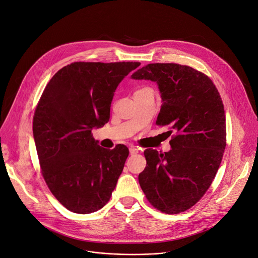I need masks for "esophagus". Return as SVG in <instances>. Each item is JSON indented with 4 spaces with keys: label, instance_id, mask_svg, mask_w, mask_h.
<instances>
[{
    "label": "esophagus",
    "instance_id": "1",
    "mask_svg": "<svg viewBox=\"0 0 258 258\" xmlns=\"http://www.w3.org/2000/svg\"><path fill=\"white\" fill-rule=\"evenodd\" d=\"M139 152V149L137 148V147H135V146H131L130 147V153L133 155V154H136V153H138Z\"/></svg>",
    "mask_w": 258,
    "mask_h": 258
}]
</instances>
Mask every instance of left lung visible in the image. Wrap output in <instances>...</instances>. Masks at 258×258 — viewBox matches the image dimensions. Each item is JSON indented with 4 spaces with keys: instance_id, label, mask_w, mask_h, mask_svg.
Returning <instances> with one entry per match:
<instances>
[{
    "instance_id": "8db88e82",
    "label": "left lung",
    "mask_w": 258,
    "mask_h": 258,
    "mask_svg": "<svg viewBox=\"0 0 258 258\" xmlns=\"http://www.w3.org/2000/svg\"><path fill=\"white\" fill-rule=\"evenodd\" d=\"M132 79L157 84L162 105L156 123L173 134L169 152L144 151L140 186L161 212H184L208 190L222 160L226 125L219 92L208 76L178 63H149Z\"/></svg>"
}]
</instances>
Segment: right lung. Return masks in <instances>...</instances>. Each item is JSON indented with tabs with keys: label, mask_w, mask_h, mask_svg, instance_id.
Listing matches in <instances>:
<instances>
[{
	"label": "right lung",
	"mask_w": 258,
	"mask_h": 258,
	"mask_svg": "<svg viewBox=\"0 0 258 258\" xmlns=\"http://www.w3.org/2000/svg\"><path fill=\"white\" fill-rule=\"evenodd\" d=\"M140 62H73L46 85L33 134L44 180L68 210L89 214L103 208L122 173L128 149L98 144L92 128L110 118L114 92Z\"/></svg>",
	"instance_id": "obj_1"
}]
</instances>
